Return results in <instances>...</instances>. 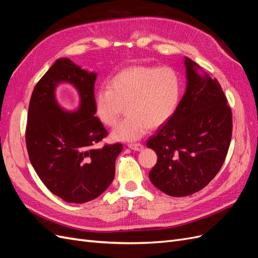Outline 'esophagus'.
Instances as JSON below:
<instances>
[{
    "label": "esophagus",
    "mask_w": 258,
    "mask_h": 258,
    "mask_svg": "<svg viewBox=\"0 0 258 258\" xmlns=\"http://www.w3.org/2000/svg\"><path fill=\"white\" fill-rule=\"evenodd\" d=\"M128 147L129 148H131V150H134V151H142L143 150V145L141 144V143H129L128 144Z\"/></svg>",
    "instance_id": "obj_1"
}]
</instances>
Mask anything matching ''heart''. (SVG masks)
Returning a JSON list of instances; mask_svg holds the SVG:
<instances>
[{"label":"heart","mask_w":258,"mask_h":258,"mask_svg":"<svg viewBox=\"0 0 258 258\" xmlns=\"http://www.w3.org/2000/svg\"><path fill=\"white\" fill-rule=\"evenodd\" d=\"M181 81L168 67H132L117 73L108 87L100 88L93 98L97 118L114 127L123 113L127 115L113 131L116 141H136L148 128L159 127L175 111Z\"/></svg>","instance_id":"heart-1"}]
</instances>
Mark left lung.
Segmentation results:
<instances>
[{"label": "left lung", "mask_w": 258, "mask_h": 258, "mask_svg": "<svg viewBox=\"0 0 258 258\" xmlns=\"http://www.w3.org/2000/svg\"><path fill=\"white\" fill-rule=\"evenodd\" d=\"M187 86L175 112L147 140L157 154L150 171L155 187L172 197L206 187L221 170L232 135V113L220 83L185 58Z\"/></svg>", "instance_id": "obj_1"}]
</instances>
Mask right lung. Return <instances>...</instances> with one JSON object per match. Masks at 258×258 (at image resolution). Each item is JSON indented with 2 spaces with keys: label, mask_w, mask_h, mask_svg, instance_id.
I'll list each match as a JSON object with an SVG mask.
<instances>
[{
  "label": "right lung",
  "mask_w": 258,
  "mask_h": 258,
  "mask_svg": "<svg viewBox=\"0 0 258 258\" xmlns=\"http://www.w3.org/2000/svg\"><path fill=\"white\" fill-rule=\"evenodd\" d=\"M97 74L68 59H58L37 82L30 99L26 144L31 163L45 186L67 202L84 204L96 199L111 185L115 160L122 144L93 145L107 136L95 116ZM72 83L81 97L80 108L68 113L58 106L54 88Z\"/></svg>",
  "instance_id": "obj_1"
}]
</instances>
